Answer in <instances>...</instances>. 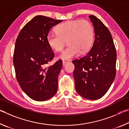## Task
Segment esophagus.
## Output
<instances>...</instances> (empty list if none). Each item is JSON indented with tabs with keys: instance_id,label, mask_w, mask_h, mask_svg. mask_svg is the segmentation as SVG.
Returning <instances> with one entry per match:
<instances>
[{
	"instance_id": "34e87169",
	"label": "esophagus",
	"mask_w": 129,
	"mask_h": 129,
	"mask_svg": "<svg viewBox=\"0 0 129 129\" xmlns=\"http://www.w3.org/2000/svg\"><path fill=\"white\" fill-rule=\"evenodd\" d=\"M68 62V60H62V64L63 65H65V64H66V63H67Z\"/></svg>"
}]
</instances>
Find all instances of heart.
Returning <instances> with one entry per match:
<instances>
[{
	"label": "heart",
	"instance_id": "heart-1",
	"mask_svg": "<svg viewBox=\"0 0 129 129\" xmlns=\"http://www.w3.org/2000/svg\"><path fill=\"white\" fill-rule=\"evenodd\" d=\"M56 33L50 32L46 41L51 48L56 52H60L66 44L68 46L58 56L62 60H70L85 54L92 45L94 28L87 20H73L63 22L56 28Z\"/></svg>",
	"mask_w": 129,
	"mask_h": 129
}]
</instances>
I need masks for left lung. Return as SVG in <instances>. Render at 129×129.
Wrapping results in <instances>:
<instances>
[{
	"label": "left lung",
	"mask_w": 129,
	"mask_h": 129,
	"mask_svg": "<svg viewBox=\"0 0 129 129\" xmlns=\"http://www.w3.org/2000/svg\"><path fill=\"white\" fill-rule=\"evenodd\" d=\"M95 31L91 50L83 57L75 59L73 76L76 90L89 100H97L105 95L116 75V52L108 28L95 16H89Z\"/></svg>",
	"instance_id": "1"
}]
</instances>
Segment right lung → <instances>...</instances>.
<instances>
[{
	"label": "right lung",
	"instance_id": "obj_1",
	"mask_svg": "<svg viewBox=\"0 0 129 129\" xmlns=\"http://www.w3.org/2000/svg\"><path fill=\"white\" fill-rule=\"evenodd\" d=\"M38 15L26 23L17 38L13 62L16 78L31 99L45 101L53 96L58 88L61 60L48 66L54 57L46 37L53 26L62 22Z\"/></svg>",
	"mask_w": 129,
	"mask_h": 129
}]
</instances>
